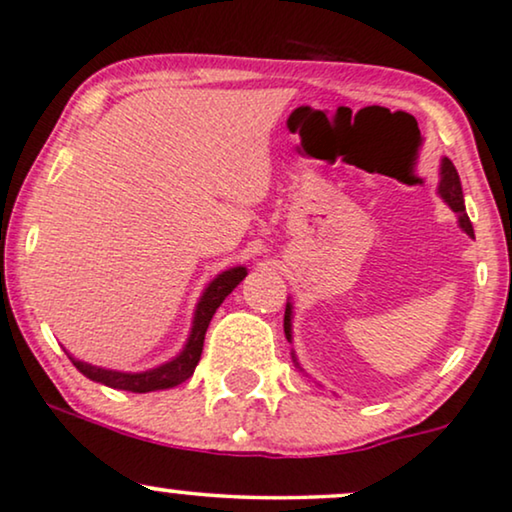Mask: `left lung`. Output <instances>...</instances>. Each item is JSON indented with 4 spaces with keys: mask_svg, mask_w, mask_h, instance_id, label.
<instances>
[{
    "mask_svg": "<svg viewBox=\"0 0 512 512\" xmlns=\"http://www.w3.org/2000/svg\"><path fill=\"white\" fill-rule=\"evenodd\" d=\"M437 193H439V198H442L444 203L449 205V208L458 215V226H461V229L470 238H475V231H472L470 219H468V215H465L461 179H458L456 167H454V163H451L449 158H442V165H439ZM283 331H286L288 342H293V304H290V302H286V316H283ZM293 361H295V366L300 368V364H297V359H295V354H293Z\"/></svg>",
    "mask_w": 512,
    "mask_h": 512,
    "instance_id": "left-lung-1",
    "label": "left lung"
}]
</instances>
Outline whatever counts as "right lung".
<instances>
[{
	"label": "right lung",
	"instance_id": "obj_1",
	"mask_svg": "<svg viewBox=\"0 0 512 512\" xmlns=\"http://www.w3.org/2000/svg\"><path fill=\"white\" fill-rule=\"evenodd\" d=\"M248 276V269L245 267H231L217 274L212 281L205 286L203 295L196 304V312H193V323H191V333L186 338V345L181 347V352L177 357L165 361V364L148 368V371H139V373H127V371H111V368L103 366H92L87 361L75 359L73 354H68L73 366L80 371L82 375H87L89 380L94 383L115 387V390H127V392H158V390H170V387H177L189 380L193 371H196L200 354H203V340H205V331H208L212 316L219 309V304L226 300V295L234 290L243 278Z\"/></svg>",
	"mask_w": 512,
	"mask_h": 512
}]
</instances>
